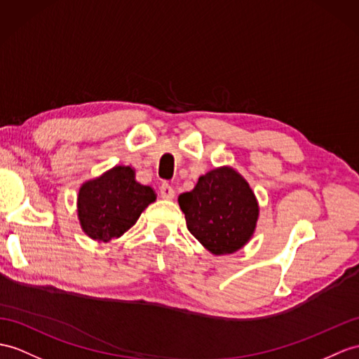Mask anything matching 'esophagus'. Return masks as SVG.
<instances>
[{
    "instance_id": "esophagus-1",
    "label": "esophagus",
    "mask_w": 359,
    "mask_h": 359,
    "mask_svg": "<svg viewBox=\"0 0 359 359\" xmlns=\"http://www.w3.org/2000/svg\"><path fill=\"white\" fill-rule=\"evenodd\" d=\"M160 195H161V198L163 199H173L175 198V190H173V187L172 186H169V184H161V187H160Z\"/></svg>"
}]
</instances>
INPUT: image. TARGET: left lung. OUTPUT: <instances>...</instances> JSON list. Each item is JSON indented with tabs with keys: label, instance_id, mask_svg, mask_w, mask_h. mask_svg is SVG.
<instances>
[{
	"label": "left lung",
	"instance_id": "1",
	"mask_svg": "<svg viewBox=\"0 0 359 359\" xmlns=\"http://www.w3.org/2000/svg\"><path fill=\"white\" fill-rule=\"evenodd\" d=\"M189 231L215 256L233 255L250 242L259 203L247 180L230 165L199 177L194 190L178 196Z\"/></svg>",
	"mask_w": 359,
	"mask_h": 359
}]
</instances>
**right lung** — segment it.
<instances>
[{"label":"right lung","mask_w":359,"mask_h":359,"mask_svg":"<svg viewBox=\"0 0 359 359\" xmlns=\"http://www.w3.org/2000/svg\"><path fill=\"white\" fill-rule=\"evenodd\" d=\"M155 199L154 189L140 184L130 165H114L79 189L77 217L88 238L107 243L125 234Z\"/></svg>","instance_id":"right-lung-1"}]
</instances>
